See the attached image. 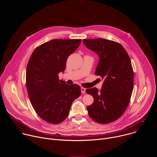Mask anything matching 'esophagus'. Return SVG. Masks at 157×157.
Returning a JSON list of instances; mask_svg holds the SVG:
<instances>
[{
    "instance_id": "obj_1",
    "label": "esophagus",
    "mask_w": 157,
    "mask_h": 157,
    "mask_svg": "<svg viewBox=\"0 0 157 157\" xmlns=\"http://www.w3.org/2000/svg\"><path fill=\"white\" fill-rule=\"evenodd\" d=\"M81 93H82V94H84V93H86V89H85L84 87H81Z\"/></svg>"
}]
</instances>
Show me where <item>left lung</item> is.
I'll return each instance as SVG.
<instances>
[{"label": "left lung", "mask_w": 157, "mask_h": 157, "mask_svg": "<svg viewBox=\"0 0 157 157\" xmlns=\"http://www.w3.org/2000/svg\"><path fill=\"white\" fill-rule=\"evenodd\" d=\"M83 43L99 55L95 75L104 81L100 91L96 87L86 90L94 98V102L87 107L88 114L98 123L109 124L121 117L129 104L133 86L131 61L117 42L94 38L84 39Z\"/></svg>", "instance_id": "8db88e82"}]
</instances>
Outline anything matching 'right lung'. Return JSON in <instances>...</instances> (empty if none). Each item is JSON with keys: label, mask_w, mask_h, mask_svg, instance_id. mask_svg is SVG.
I'll list each match as a JSON object with an SVG mask.
<instances>
[{"label": "right lung", "mask_w": 157, "mask_h": 157, "mask_svg": "<svg viewBox=\"0 0 157 157\" xmlns=\"http://www.w3.org/2000/svg\"><path fill=\"white\" fill-rule=\"evenodd\" d=\"M81 42L80 39H54L36 47L29 59L26 71L29 99L38 116L48 123L64 121L73 102L81 95L79 86L67 84L58 76Z\"/></svg>", "instance_id": "right-lung-1"}]
</instances>
